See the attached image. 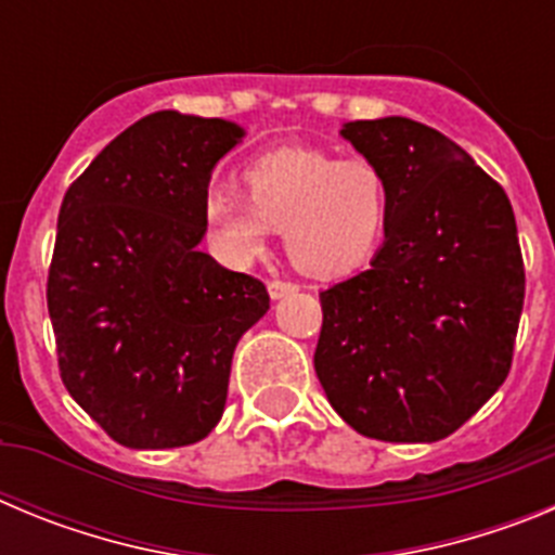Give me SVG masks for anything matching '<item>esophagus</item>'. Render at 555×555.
Listing matches in <instances>:
<instances>
[{
  "instance_id": "esophagus-1",
  "label": "esophagus",
  "mask_w": 555,
  "mask_h": 555,
  "mask_svg": "<svg viewBox=\"0 0 555 555\" xmlns=\"http://www.w3.org/2000/svg\"><path fill=\"white\" fill-rule=\"evenodd\" d=\"M267 288H269V297H272V300H283V297L294 294L300 286H297V283H286V281H272Z\"/></svg>"
}]
</instances>
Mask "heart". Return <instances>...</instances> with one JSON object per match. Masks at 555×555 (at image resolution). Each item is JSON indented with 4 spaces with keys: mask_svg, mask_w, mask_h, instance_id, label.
<instances>
[{
    "mask_svg": "<svg viewBox=\"0 0 555 555\" xmlns=\"http://www.w3.org/2000/svg\"><path fill=\"white\" fill-rule=\"evenodd\" d=\"M247 197L217 189L203 217L219 253L247 263L283 230L286 253L313 278H345L384 244L391 219L386 171L364 155L283 146L244 166Z\"/></svg>",
    "mask_w": 555,
    "mask_h": 555,
    "instance_id": "b5f03b06",
    "label": "heart"
}]
</instances>
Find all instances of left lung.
Returning <instances> with one entry per match:
<instances>
[{
    "label": "left lung",
    "instance_id": "1",
    "mask_svg": "<svg viewBox=\"0 0 555 555\" xmlns=\"http://www.w3.org/2000/svg\"><path fill=\"white\" fill-rule=\"evenodd\" d=\"M338 132L386 171L391 219L370 269L320 294L313 370L361 436L439 442L512 370L526 300L512 203L434 127L386 116Z\"/></svg>",
    "mask_w": 555,
    "mask_h": 555
}]
</instances>
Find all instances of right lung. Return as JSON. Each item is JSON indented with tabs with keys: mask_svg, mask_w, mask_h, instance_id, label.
Masks as SVG:
<instances>
[{
	"mask_svg": "<svg viewBox=\"0 0 555 555\" xmlns=\"http://www.w3.org/2000/svg\"><path fill=\"white\" fill-rule=\"evenodd\" d=\"M244 127L180 111L119 132L68 185L47 306L68 395L132 450L217 428L238 338L269 311L261 281L199 249L210 171Z\"/></svg>",
	"mask_w": 555,
	"mask_h": 555,
	"instance_id": "obj_1",
	"label": "right lung"
}]
</instances>
